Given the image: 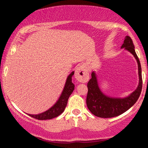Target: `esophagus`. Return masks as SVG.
Returning a JSON list of instances; mask_svg holds the SVG:
<instances>
[{"label": "esophagus", "mask_w": 148, "mask_h": 148, "mask_svg": "<svg viewBox=\"0 0 148 148\" xmlns=\"http://www.w3.org/2000/svg\"><path fill=\"white\" fill-rule=\"evenodd\" d=\"M75 78L78 81L86 83L89 80V72L84 65H80L75 71Z\"/></svg>", "instance_id": "esophagus-1"}]
</instances>
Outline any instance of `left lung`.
Masks as SVG:
<instances>
[{"mask_svg": "<svg viewBox=\"0 0 148 148\" xmlns=\"http://www.w3.org/2000/svg\"><path fill=\"white\" fill-rule=\"evenodd\" d=\"M125 48L134 56L138 63L139 82L138 87L129 96L124 98L111 97L106 95L100 89L95 72L91 74L92 78L88 83V95L86 103L90 111L95 116L103 118H113L123 114L129 110L138 100L142 90L141 66L136 53L134 45L130 37H125L121 49Z\"/></svg>", "mask_w": 148, "mask_h": 148, "instance_id": "1", "label": "left lung"}]
</instances>
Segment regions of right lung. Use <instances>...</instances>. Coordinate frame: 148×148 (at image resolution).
Wrapping results in <instances>:
<instances>
[{"mask_svg":"<svg viewBox=\"0 0 148 148\" xmlns=\"http://www.w3.org/2000/svg\"><path fill=\"white\" fill-rule=\"evenodd\" d=\"M74 74V72H71V74L67 76V80H66L65 84H64L63 90L61 93L60 97L56 103L52 107H51L49 109L47 110L43 113H39V114L33 115L28 114L33 118L37 119V120H50V119L54 118L60 115L62 112L64 111V108L67 104V101L69 96L72 93L74 90V85L72 83V76Z\"/></svg>","mask_w":148,"mask_h":148,"instance_id":"add662e5","label":"right lung"}]
</instances>
